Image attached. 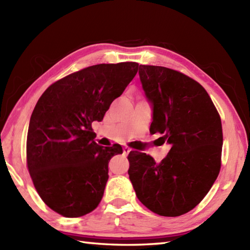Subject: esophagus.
Listing matches in <instances>:
<instances>
[{
    "instance_id": "esophagus-1",
    "label": "esophagus",
    "mask_w": 250,
    "mask_h": 250,
    "mask_svg": "<svg viewBox=\"0 0 250 250\" xmlns=\"http://www.w3.org/2000/svg\"><path fill=\"white\" fill-rule=\"evenodd\" d=\"M131 150H132L131 148H129V147H125V148H124V155H125V156H126V155H128V153H129Z\"/></svg>"
}]
</instances>
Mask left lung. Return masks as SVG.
Wrapping results in <instances>:
<instances>
[{
    "label": "left lung",
    "mask_w": 250,
    "mask_h": 250,
    "mask_svg": "<svg viewBox=\"0 0 250 250\" xmlns=\"http://www.w3.org/2000/svg\"><path fill=\"white\" fill-rule=\"evenodd\" d=\"M140 79L152 106V134L171 146L156 162L131 151L129 178L148 209L176 217L193 209L208 192L221 166L220 116L206 90L192 78L164 66L140 65Z\"/></svg>",
    "instance_id": "obj_1"
}]
</instances>
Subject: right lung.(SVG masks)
<instances>
[{
	"mask_svg": "<svg viewBox=\"0 0 250 250\" xmlns=\"http://www.w3.org/2000/svg\"><path fill=\"white\" fill-rule=\"evenodd\" d=\"M136 62L97 64L70 74L42 94L32 113L26 164L41 199L67 218L97 208L108 179V162L120 145H98L91 124L136 75Z\"/></svg>",
	"mask_w": 250,
	"mask_h": 250,
	"instance_id": "right-lung-1",
	"label": "right lung"
}]
</instances>
